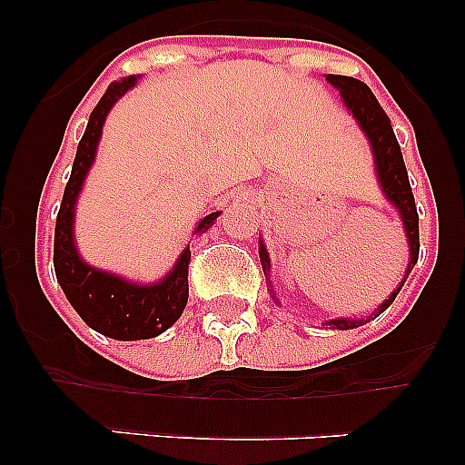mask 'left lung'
I'll list each match as a JSON object with an SVG mask.
<instances>
[{"instance_id": "left-lung-1", "label": "left lung", "mask_w": 465, "mask_h": 465, "mask_svg": "<svg viewBox=\"0 0 465 465\" xmlns=\"http://www.w3.org/2000/svg\"><path fill=\"white\" fill-rule=\"evenodd\" d=\"M326 81L331 85L340 90L342 94L344 104L347 109L351 111V116L359 121L361 130L365 133L368 142L372 146V153H375V165H377V179L381 183V191L384 195L391 200L393 207L398 209L401 213L402 225H405V235H408L410 242V262H408V272L402 277L401 286L389 295V300H384L371 316H365V319H332L328 322L331 328H338V331H349V328L363 326V323L372 322L386 307L391 305L396 295L401 293L402 283L405 279L410 277L412 268L417 265L419 258V213H417V204H414V195H412V186H410L408 179V170H405V163H402V153H401V143H398L396 134H393V127L389 116L384 114V109L380 106L377 97L372 94V90L359 79H351V76H340V74H326ZM261 262L262 270H270V258L268 252H265V246L261 242ZM270 293L274 295V291L270 289Z\"/></svg>"}]
</instances>
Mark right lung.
Segmentation results:
<instances>
[{
    "instance_id": "right-lung-1",
    "label": "right lung",
    "mask_w": 465,
    "mask_h": 465,
    "mask_svg": "<svg viewBox=\"0 0 465 465\" xmlns=\"http://www.w3.org/2000/svg\"><path fill=\"white\" fill-rule=\"evenodd\" d=\"M137 84L134 76L116 81L106 88L102 100L90 114L88 127L76 149L72 165V176L64 186L63 204L55 221V244H53V265L55 277L63 286L64 295L79 316L97 332L114 340H149L182 316L188 302V262L191 252H183L176 261L174 270L158 283H133L118 274L90 268L79 256L74 244V207L79 197L84 179L93 165L97 143L102 137V125L109 109L118 97ZM221 212H212L197 223L195 232L207 230Z\"/></svg>"
}]
</instances>
